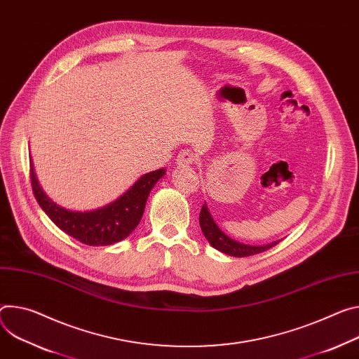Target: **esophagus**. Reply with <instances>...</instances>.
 Returning <instances> with one entry per match:
<instances>
[{
    "mask_svg": "<svg viewBox=\"0 0 359 359\" xmlns=\"http://www.w3.org/2000/svg\"><path fill=\"white\" fill-rule=\"evenodd\" d=\"M177 165L179 166H190L193 163H196V156H194L191 151L189 150H183L179 156H177Z\"/></svg>",
    "mask_w": 359,
    "mask_h": 359,
    "instance_id": "1",
    "label": "esophagus"
}]
</instances>
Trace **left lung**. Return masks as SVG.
<instances>
[{
  "mask_svg": "<svg viewBox=\"0 0 359 359\" xmlns=\"http://www.w3.org/2000/svg\"><path fill=\"white\" fill-rule=\"evenodd\" d=\"M199 223L202 227V232L205 235V238L208 239V242L217 250H220L222 253H226L229 256H235V257H245V256H252L256 253H262L271 248H273L275 245L279 243V241H275L272 243L268 245H262V246H252V245H245L241 242L233 241L232 238H229L227 235H224L219 226L215 223L206 203L202 206L201 210V216H199Z\"/></svg>",
  "mask_w": 359,
  "mask_h": 359,
  "instance_id": "8db88e82",
  "label": "left lung"
}]
</instances>
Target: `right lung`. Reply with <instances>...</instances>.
<instances>
[{
	"mask_svg": "<svg viewBox=\"0 0 359 359\" xmlns=\"http://www.w3.org/2000/svg\"><path fill=\"white\" fill-rule=\"evenodd\" d=\"M165 169H158L143 175L120 198L100 209L73 212L58 206L47 196L29 163L32 191L41 209L62 232L88 246L113 245L132 233L143 216L151 189L165 176Z\"/></svg>",
	"mask_w": 359,
	"mask_h": 359,
	"instance_id": "add662e5",
	"label": "right lung"
}]
</instances>
